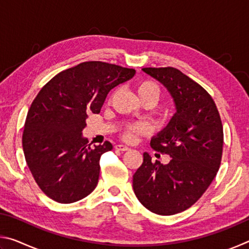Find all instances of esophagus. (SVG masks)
I'll use <instances>...</instances> for the list:
<instances>
[{"label":"esophagus","instance_id":"34e87169","mask_svg":"<svg viewBox=\"0 0 249 249\" xmlns=\"http://www.w3.org/2000/svg\"><path fill=\"white\" fill-rule=\"evenodd\" d=\"M115 149H117V150H121V151H126V150H128L129 148L127 146H125V145H116L115 146Z\"/></svg>","mask_w":249,"mask_h":249}]
</instances>
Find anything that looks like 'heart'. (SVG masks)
<instances>
[{
	"label": "heart",
	"instance_id": "heart-1",
	"mask_svg": "<svg viewBox=\"0 0 249 249\" xmlns=\"http://www.w3.org/2000/svg\"><path fill=\"white\" fill-rule=\"evenodd\" d=\"M136 91L138 96H140V99L142 100V102L144 104L150 103L155 105L158 102V100L160 98V88L157 83L151 81V80H141V81L136 84ZM114 95L115 92H113V93L109 95L108 101H111L114 98ZM148 126L145 123H135L126 126L123 133H122V137H123L126 142H132L136 140L138 135L148 133Z\"/></svg>",
	"mask_w": 249,
	"mask_h": 249
}]
</instances>
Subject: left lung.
<instances>
[{
    "instance_id": "left-lung-1",
    "label": "left lung",
    "mask_w": 249,
    "mask_h": 249,
    "mask_svg": "<svg viewBox=\"0 0 249 249\" xmlns=\"http://www.w3.org/2000/svg\"><path fill=\"white\" fill-rule=\"evenodd\" d=\"M174 99L177 112L150 146L172 158L151 162L148 153L133 176V189L147 210L174 215L193 205L218 171L223 151V126L213 99L200 84L180 70L142 68Z\"/></svg>"
}]
</instances>
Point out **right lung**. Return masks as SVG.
I'll return each mask as SVG.
<instances>
[{
	"label": "right lung",
	"instance_id": "obj_1",
	"mask_svg": "<svg viewBox=\"0 0 249 249\" xmlns=\"http://www.w3.org/2000/svg\"><path fill=\"white\" fill-rule=\"evenodd\" d=\"M136 71L87 61L61 71L41 88L28 109L23 150L36 183L59 203H73L94 190L100 158L109 142L91 148L82 136L88 114H99L108 92Z\"/></svg>",
	"mask_w": 249,
	"mask_h": 249
}]
</instances>
